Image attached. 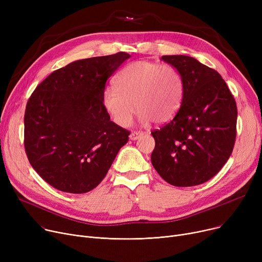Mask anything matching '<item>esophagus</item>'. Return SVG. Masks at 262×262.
Segmentation results:
<instances>
[{
    "label": "esophagus",
    "instance_id": "34e87169",
    "mask_svg": "<svg viewBox=\"0 0 262 262\" xmlns=\"http://www.w3.org/2000/svg\"><path fill=\"white\" fill-rule=\"evenodd\" d=\"M141 136H143V133H140V132H133V133L129 135V139H130V140H137V139H139Z\"/></svg>",
    "mask_w": 262,
    "mask_h": 262
}]
</instances>
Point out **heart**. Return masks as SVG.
Returning a JSON list of instances; mask_svg holds the SVG:
<instances>
[{"mask_svg":"<svg viewBox=\"0 0 262 262\" xmlns=\"http://www.w3.org/2000/svg\"><path fill=\"white\" fill-rule=\"evenodd\" d=\"M115 87H107L102 103L119 126H128L136 113L141 123L162 124L173 119L181 107L183 81L175 68L153 61L139 60L124 67Z\"/></svg>","mask_w":262,"mask_h":262,"instance_id":"1","label":"heart"}]
</instances>
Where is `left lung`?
<instances>
[{
    "mask_svg": "<svg viewBox=\"0 0 262 262\" xmlns=\"http://www.w3.org/2000/svg\"><path fill=\"white\" fill-rule=\"evenodd\" d=\"M183 81L175 117L152 135L153 167L167 183L191 187L209 181L232 153L238 110L225 80L213 69L185 55L161 57Z\"/></svg>",
    "mask_w": 262,
    "mask_h": 262,
    "instance_id": "1",
    "label": "left lung"
}]
</instances>
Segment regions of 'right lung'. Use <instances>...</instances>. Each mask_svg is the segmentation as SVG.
<instances>
[{
	"instance_id": "right-lung-1",
	"label": "right lung",
	"mask_w": 262,
	"mask_h": 262,
	"mask_svg": "<svg viewBox=\"0 0 262 262\" xmlns=\"http://www.w3.org/2000/svg\"><path fill=\"white\" fill-rule=\"evenodd\" d=\"M125 52L80 59L50 74L26 104L24 147L34 170L55 189L86 193L106 176L129 132L110 121L102 96Z\"/></svg>"
}]
</instances>
